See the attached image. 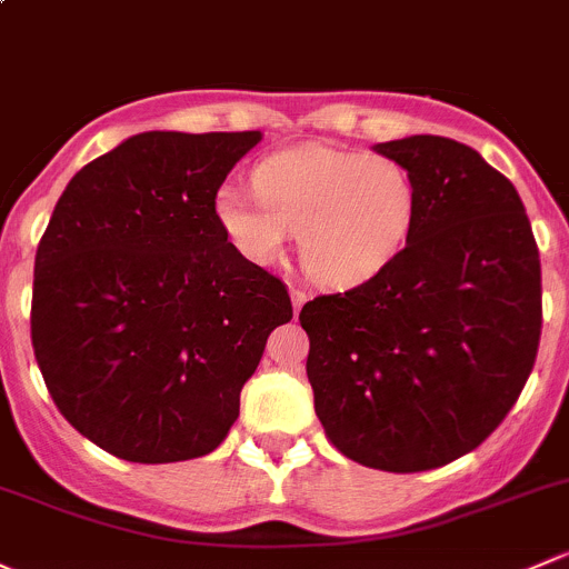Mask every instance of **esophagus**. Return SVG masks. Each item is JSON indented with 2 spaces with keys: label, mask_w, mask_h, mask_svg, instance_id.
I'll return each instance as SVG.
<instances>
[{
  "label": "esophagus",
  "mask_w": 569,
  "mask_h": 569,
  "mask_svg": "<svg viewBox=\"0 0 569 569\" xmlns=\"http://www.w3.org/2000/svg\"><path fill=\"white\" fill-rule=\"evenodd\" d=\"M289 297H291V308H295V313H300L302 305L308 302V295H305L302 289H291V291H289Z\"/></svg>",
  "instance_id": "esophagus-1"
}]
</instances>
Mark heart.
I'll list each match as a JSON object with an SVG mask.
<instances>
[{"mask_svg": "<svg viewBox=\"0 0 569 569\" xmlns=\"http://www.w3.org/2000/svg\"><path fill=\"white\" fill-rule=\"evenodd\" d=\"M420 190L403 163L385 154L302 143L261 160L253 190L220 184L214 214L253 264H274L291 229L316 283L357 286L379 274L415 229Z\"/></svg>", "mask_w": 569, "mask_h": 569, "instance_id": "1", "label": "heart"}]
</instances>
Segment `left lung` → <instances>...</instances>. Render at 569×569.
Returning a JSON list of instances; mask_svg holds the SVG:
<instances>
[{
    "instance_id": "left-lung-1",
    "label": "left lung",
    "mask_w": 569,
    "mask_h": 569,
    "mask_svg": "<svg viewBox=\"0 0 569 569\" xmlns=\"http://www.w3.org/2000/svg\"><path fill=\"white\" fill-rule=\"evenodd\" d=\"M373 149L415 177V229L379 274L305 305V368L332 445L409 475L480 447L516 406L540 346V253L516 184L477 149Z\"/></svg>"
}]
</instances>
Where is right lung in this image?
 I'll return each instance as SVG.
<instances>
[{"mask_svg":"<svg viewBox=\"0 0 569 569\" xmlns=\"http://www.w3.org/2000/svg\"><path fill=\"white\" fill-rule=\"evenodd\" d=\"M261 141L149 130L68 182L34 256L32 346L81 436L133 463L201 458L239 417L286 286L229 242L226 174Z\"/></svg>","mask_w":569,"mask_h":569,"instance_id":"add662e5","label":"right lung"}]
</instances>
